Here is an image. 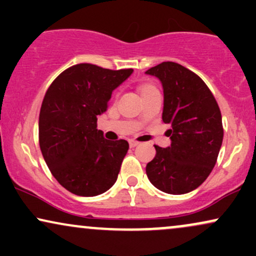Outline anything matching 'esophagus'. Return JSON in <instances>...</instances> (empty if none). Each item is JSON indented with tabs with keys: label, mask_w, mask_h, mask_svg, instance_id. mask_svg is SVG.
<instances>
[{
	"label": "esophagus",
	"mask_w": 256,
	"mask_h": 256,
	"mask_svg": "<svg viewBox=\"0 0 256 256\" xmlns=\"http://www.w3.org/2000/svg\"><path fill=\"white\" fill-rule=\"evenodd\" d=\"M138 144H140V142H137V140H130V146H131V148H134V146H137Z\"/></svg>",
	"instance_id": "34e87169"
}]
</instances>
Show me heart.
<instances>
[{
    "label": "heart",
    "instance_id": "heart-1",
    "mask_svg": "<svg viewBox=\"0 0 256 256\" xmlns=\"http://www.w3.org/2000/svg\"><path fill=\"white\" fill-rule=\"evenodd\" d=\"M152 89H155V86H152V85H149V84H146V85H140V94H146V92H148V91H150V90H152Z\"/></svg>",
    "mask_w": 256,
    "mask_h": 256
}]
</instances>
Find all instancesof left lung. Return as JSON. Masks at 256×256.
Instances as JSON below:
<instances>
[{"label": "left lung", "instance_id": "obj_1", "mask_svg": "<svg viewBox=\"0 0 256 256\" xmlns=\"http://www.w3.org/2000/svg\"><path fill=\"white\" fill-rule=\"evenodd\" d=\"M146 73L162 84V120L171 125V146H154L146 176L164 192H190L207 179L218 158L224 136L219 106L204 82L182 64L167 61Z\"/></svg>", "mask_w": 256, "mask_h": 256}]
</instances>
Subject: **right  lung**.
Segmentation results:
<instances>
[{
	"instance_id": "add662e5",
	"label": "right lung",
	"mask_w": 256,
	"mask_h": 256,
	"mask_svg": "<svg viewBox=\"0 0 256 256\" xmlns=\"http://www.w3.org/2000/svg\"><path fill=\"white\" fill-rule=\"evenodd\" d=\"M134 72L78 64L54 79L40 112V146L52 174L78 196H96L113 186L128 150L125 140H108L98 130V116L108 108L112 91Z\"/></svg>"
}]
</instances>
